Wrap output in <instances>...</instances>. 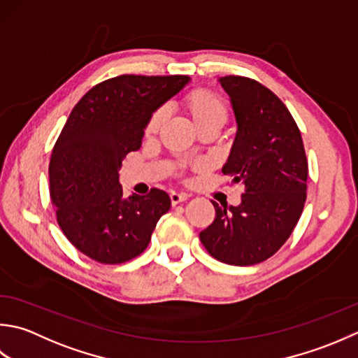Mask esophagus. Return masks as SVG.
I'll return each mask as SVG.
<instances>
[{
    "label": "esophagus",
    "instance_id": "34e87169",
    "mask_svg": "<svg viewBox=\"0 0 358 358\" xmlns=\"http://www.w3.org/2000/svg\"><path fill=\"white\" fill-rule=\"evenodd\" d=\"M188 196L184 193H176V192H171L170 193V201H171V206H178V203L187 201Z\"/></svg>",
    "mask_w": 358,
    "mask_h": 358
}]
</instances>
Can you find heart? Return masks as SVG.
Segmentation results:
<instances>
[{
    "instance_id": "1",
    "label": "heart",
    "mask_w": 358,
    "mask_h": 358,
    "mask_svg": "<svg viewBox=\"0 0 358 358\" xmlns=\"http://www.w3.org/2000/svg\"><path fill=\"white\" fill-rule=\"evenodd\" d=\"M180 106L199 131L207 127L221 128L229 119V109L224 100L208 90H192L180 99ZM166 117L165 108H157L145 123V134H155Z\"/></svg>"
}]
</instances>
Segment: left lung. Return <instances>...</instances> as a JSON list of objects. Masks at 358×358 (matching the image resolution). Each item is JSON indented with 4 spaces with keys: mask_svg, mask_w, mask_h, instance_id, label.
Listing matches in <instances>:
<instances>
[{
    "mask_svg": "<svg viewBox=\"0 0 358 358\" xmlns=\"http://www.w3.org/2000/svg\"><path fill=\"white\" fill-rule=\"evenodd\" d=\"M230 96L236 136L222 173L243 182L238 207H220L199 233L201 243L217 261L253 266L271 258L294 231L308 189V159L301 133L286 105L257 80L220 78Z\"/></svg>",
    "mask_w": 358,
    "mask_h": 358,
    "instance_id": "8db88e82",
    "label": "left lung"
}]
</instances>
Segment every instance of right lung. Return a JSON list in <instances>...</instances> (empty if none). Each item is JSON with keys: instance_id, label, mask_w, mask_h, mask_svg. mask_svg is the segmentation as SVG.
Segmentation results:
<instances>
[{"instance_id": "right-lung-1", "label": "right lung", "mask_w": 358, "mask_h": 358, "mask_svg": "<svg viewBox=\"0 0 358 358\" xmlns=\"http://www.w3.org/2000/svg\"><path fill=\"white\" fill-rule=\"evenodd\" d=\"M188 80L119 76L91 87L71 111L50 156V199L64 236L91 259L122 264L138 257L170 210V196L157 188L123 198L119 170L141 148L150 114Z\"/></svg>"}]
</instances>
